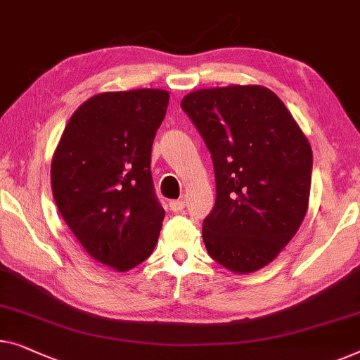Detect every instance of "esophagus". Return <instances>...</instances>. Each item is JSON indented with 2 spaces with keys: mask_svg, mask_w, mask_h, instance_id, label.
Returning a JSON list of instances; mask_svg holds the SVG:
<instances>
[{
  "mask_svg": "<svg viewBox=\"0 0 360 360\" xmlns=\"http://www.w3.org/2000/svg\"><path fill=\"white\" fill-rule=\"evenodd\" d=\"M169 207H170V211L179 212L185 207V201L184 200H174V201L169 202Z\"/></svg>",
  "mask_w": 360,
  "mask_h": 360,
  "instance_id": "34e87169",
  "label": "esophagus"
}]
</instances>
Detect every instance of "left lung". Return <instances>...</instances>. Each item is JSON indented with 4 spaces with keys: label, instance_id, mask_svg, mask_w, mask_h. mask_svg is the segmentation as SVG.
I'll return each mask as SVG.
<instances>
[{
    "label": "left lung",
    "instance_id": "left-lung-1",
    "mask_svg": "<svg viewBox=\"0 0 360 360\" xmlns=\"http://www.w3.org/2000/svg\"><path fill=\"white\" fill-rule=\"evenodd\" d=\"M212 155L216 205L202 224L210 257L232 273L266 266L309 210L311 148L268 87L232 84L181 98Z\"/></svg>",
    "mask_w": 360,
    "mask_h": 360
}]
</instances>
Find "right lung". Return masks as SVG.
I'll return each mask as SVG.
<instances>
[{
  "instance_id": "obj_1",
  "label": "right lung",
  "mask_w": 360,
  "mask_h": 360,
  "mask_svg": "<svg viewBox=\"0 0 360 360\" xmlns=\"http://www.w3.org/2000/svg\"><path fill=\"white\" fill-rule=\"evenodd\" d=\"M162 89L97 94L77 107L51 159L61 217L87 255L123 273L153 253L165 216L150 149L169 107Z\"/></svg>"
}]
</instances>
